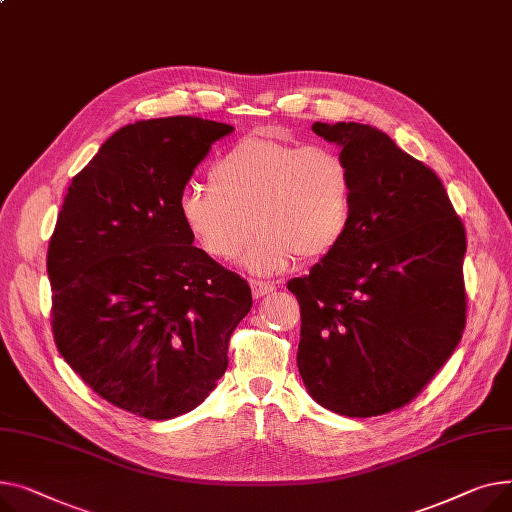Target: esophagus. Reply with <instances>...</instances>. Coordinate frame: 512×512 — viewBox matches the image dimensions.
Masks as SVG:
<instances>
[{"instance_id":"obj_1","label":"esophagus","mask_w":512,"mask_h":512,"mask_svg":"<svg viewBox=\"0 0 512 512\" xmlns=\"http://www.w3.org/2000/svg\"><path fill=\"white\" fill-rule=\"evenodd\" d=\"M250 287H252V295L258 299V297H264L268 293L275 291V285L270 283H264V281H250Z\"/></svg>"}]
</instances>
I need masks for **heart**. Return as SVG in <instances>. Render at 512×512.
<instances>
[{"mask_svg": "<svg viewBox=\"0 0 512 512\" xmlns=\"http://www.w3.org/2000/svg\"><path fill=\"white\" fill-rule=\"evenodd\" d=\"M208 177L210 186L192 184L179 196V217L221 262L235 260L258 229L244 256L254 275L281 273L295 256L320 260L349 229L351 173L326 146L248 136L225 150Z\"/></svg>", "mask_w": 512, "mask_h": 512, "instance_id": "heart-1", "label": "heart"}]
</instances>
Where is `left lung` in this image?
<instances>
[{
	"label": "left lung",
	"instance_id": "8db88e82",
	"mask_svg": "<svg viewBox=\"0 0 512 512\" xmlns=\"http://www.w3.org/2000/svg\"><path fill=\"white\" fill-rule=\"evenodd\" d=\"M341 148L351 186L343 242L287 289L302 308L297 368L310 397L347 417L407 405L465 328V229L438 175L378 128L312 126Z\"/></svg>",
	"mask_w": 512,
	"mask_h": 512
}]
</instances>
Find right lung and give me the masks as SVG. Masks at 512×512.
Wrapping results in <instances>:
<instances>
[{"instance_id":"right-lung-1","label":"right lung","mask_w":512,"mask_h":512,"mask_svg":"<svg viewBox=\"0 0 512 512\" xmlns=\"http://www.w3.org/2000/svg\"><path fill=\"white\" fill-rule=\"evenodd\" d=\"M227 124L177 115L119 128L74 179L47 252L55 345L111 405L146 419L198 407L225 374L250 285L204 250L179 196Z\"/></svg>"}]
</instances>
